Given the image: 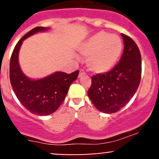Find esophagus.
I'll return each mask as SVG.
<instances>
[{
	"instance_id": "34e87169",
	"label": "esophagus",
	"mask_w": 159,
	"mask_h": 159,
	"mask_svg": "<svg viewBox=\"0 0 159 159\" xmlns=\"http://www.w3.org/2000/svg\"><path fill=\"white\" fill-rule=\"evenodd\" d=\"M85 71H84V70H80V71H79V77H81L82 76V75H85Z\"/></svg>"
}]
</instances>
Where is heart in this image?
Listing matches in <instances>:
<instances>
[{
	"label": "heart",
	"instance_id": "1",
	"mask_svg": "<svg viewBox=\"0 0 159 159\" xmlns=\"http://www.w3.org/2000/svg\"><path fill=\"white\" fill-rule=\"evenodd\" d=\"M122 49V41L118 35L99 31L80 46L79 52L89 56L87 65L91 71L102 74L115 67Z\"/></svg>",
	"mask_w": 159,
	"mask_h": 159
}]
</instances>
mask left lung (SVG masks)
<instances>
[{
  "label": "left lung",
  "instance_id": "obj_1",
  "mask_svg": "<svg viewBox=\"0 0 159 159\" xmlns=\"http://www.w3.org/2000/svg\"><path fill=\"white\" fill-rule=\"evenodd\" d=\"M124 51L120 61L110 71L91 77L89 98L100 111L112 114L125 106L139 88L142 76V56L137 44L121 34Z\"/></svg>",
  "mask_w": 159,
  "mask_h": 159
}]
</instances>
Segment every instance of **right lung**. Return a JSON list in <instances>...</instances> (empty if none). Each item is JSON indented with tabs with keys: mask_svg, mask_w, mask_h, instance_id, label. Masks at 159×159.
Here are the masks:
<instances>
[{
	"mask_svg": "<svg viewBox=\"0 0 159 159\" xmlns=\"http://www.w3.org/2000/svg\"><path fill=\"white\" fill-rule=\"evenodd\" d=\"M48 29L36 27L24 35L14 47L10 61V81L17 99L27 110L38 115H51L60 107L79 73L78 70L70 74L57 71L41 79L32 80L22 72L18 62L22 42L34 34Z\"/></svg>",
	"mask_w": 159,
	"mask_h": 159,
	"instance_id": "right-lung-1",
	"label": "right lung"
}]
</instances>
